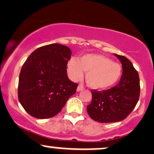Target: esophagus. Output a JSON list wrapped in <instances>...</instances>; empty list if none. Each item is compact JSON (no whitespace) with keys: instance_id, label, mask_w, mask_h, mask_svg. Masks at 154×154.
Wrapping results in <instances>:
<instances>
[{"instance_id":"34e87169","label":"esophagus","mask_w":154,"mask_h":154,"mask_svg":"<svg viewBox=\"0 0 154 154\" xmlns=\"http://www.w3.org/2000/svg\"><path fill=\"white\" fill-rule=\"evenodd\" d=\"M84 89V87L82 86V85H79V86L77 87V91H80L82 90H83Z\"/></svg>"}]
</instances>
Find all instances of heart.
<instances>
[{"mask_svg":"<svg viewBox=\"0 0 154 154\" xmlns=\"http://www.w3.org/2000/svg\"><path fill=\"white\" fill-rule=\"evenodd\" d=\"M69 75L73 80L81 79L83 71L87 72L86 81L93 89H104L117 82L122 74L119 64L98 54H87L79 60L71 59L67 65Z\"/></svg>","mask_w":154,"mask_h":154,"instance_id":"1","label":"heart"}]
</instances>
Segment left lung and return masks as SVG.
Instances as JSON below:
<instances>
[{"label": "left lung", "mask_w": 154, "mask_h": 154, "mask_svg": "<svg viewBox=\"0 0 154 154\" xmlns=\"http://www.w3.org/2000/svg\"><path fill=\"white\" fill-rule=\"evenodd\" d=\"M122 65L120 81L116 86L102 91L91 90L92 100L87 106V113L95 122L113 123L127 117L139 99V76L131 62L114 54Z\"/></svg>", "instance_id": "1"}]
</instances>
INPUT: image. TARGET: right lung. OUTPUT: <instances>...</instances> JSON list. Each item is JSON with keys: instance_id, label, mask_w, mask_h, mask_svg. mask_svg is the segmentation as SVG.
<instances>
[{"instance_id": "right-lung-1", "label": "right lung", "mask_w": 154, "mask_h": 154, "mask_svg": "<svg viewBox=\"0 0 154 154\" xmlns=\"http://www.w3.org/2000/svg\"><path fill=\"white\" fill-rule=\"evenodd\" d=\"M71 54L67 46L50 44L36 49L23 64L17 94L30 115L38 119L53 117L75 94L78 85L67 75Z\"/></svg>"}]
</instances>
